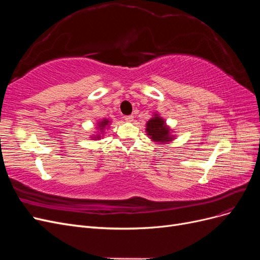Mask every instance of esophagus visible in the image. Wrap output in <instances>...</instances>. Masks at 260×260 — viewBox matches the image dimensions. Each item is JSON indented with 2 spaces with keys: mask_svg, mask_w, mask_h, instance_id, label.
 <instances>
[{
  "mask_svg": "<svg viewBox=\"0 0 260 260\" xmlns=\"http://www.w3.org/2000/svg\"><path fill=\"white\" fill-rule=\"evenodd\" d=\"M124 120L125 121H133V118H135V116L133 115H128V116H124Z\"/></svg>",
  "mask_w": 260,
  "mask_h": 260,
  "instance_id": "1",
  "label": "esophagus"
}]
</instances>
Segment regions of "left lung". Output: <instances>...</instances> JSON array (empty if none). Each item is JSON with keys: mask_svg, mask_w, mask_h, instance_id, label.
Returning <instances> with one entry per match:
<instances>
[{"mask_svg": "<svg viewBox=\"0 0 260 260\" xmlns=\"http://www.w3.org/2000/svg\"><path fill=\"white\" fill-rule=\"evenodd\" d=\"M146 132L156 142H166L171 140L169 137V129L165 125V121L156 115L147 122Z\"/></svg>", "mask_w": 260, "mask_h": 260, "instance_id": "obj_1", "label": "left lung"}]
</instances>
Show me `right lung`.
Segmentation results:
<instances>
[{"label": "right lung", "instance_id": "1", "mask_svg": "<svg viewBox=\"0 0 260 260\" xmlns=\"http://www.w3.org/2000/svg\"><path fill=\"white\" fill-rule=\"evenodd\" d=\"M107 122H108V121H107L106 119H105V120H103V121H102V122L100 123V127H102V129H103V127H105V125L107 124Z\"/></svg>", "mask_w": 260, "mask_h": 260}]
</instances>
